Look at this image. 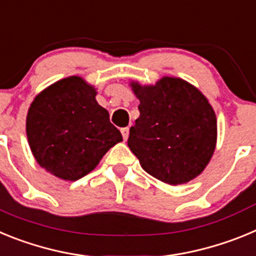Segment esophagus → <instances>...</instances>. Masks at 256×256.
Listing matches in <instances>:
<instances>
[{
  "instance_id": "1",
  "label": "esophagus",
  "mask_w": 256,
  "mask_h": 256,
  "mask_svg": "<svg viewBox=\"0 0 256 256\" xmlns=\"http://www.w3.org/2000/svg\"><path fill=\"white\" fill-rule=\"evenodd\" d=\"M120 132H122V136H123V140L124 141H126V140H128V136H130V128H128V126L122 128Z\"/></svg>"
}]
</instances>
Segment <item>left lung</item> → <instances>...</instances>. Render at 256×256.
<instances>
[{"label":"left lung","mask_w":256,"mask_h":256,"mask_svg":"<svg viewBox=\"0 0 256 256\" xmlns=\"http://www.w3.org/2000/svg\"><path fill=\"white\" fill-rule=\"evenodd\" d=\"M132 87L140 98V118L130 126L128 148L142 168L169 184L198 177L216 142V118L204 94L169 76L155 86Z\"/></svg>","instance_id":"obj_1"}]
</instances>
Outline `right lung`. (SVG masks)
Masks as SVG:
<instances>
[{"label": "right lung", "instance_id": "1", "mask_svg": "<svg viewBox=\"0 0 256 256\" xmlns=\"http://www.w3.org/2000/svg\"><path fill=\"white\" fill-rule=\"evenodd\" d=\"M94 96V87L70 76L50 86L32 102L26 116L29 146L38 164L56 177H84L123 140Z\"/></svg>", "mask_w": 256, "mask_h": 256}]
</instances>
